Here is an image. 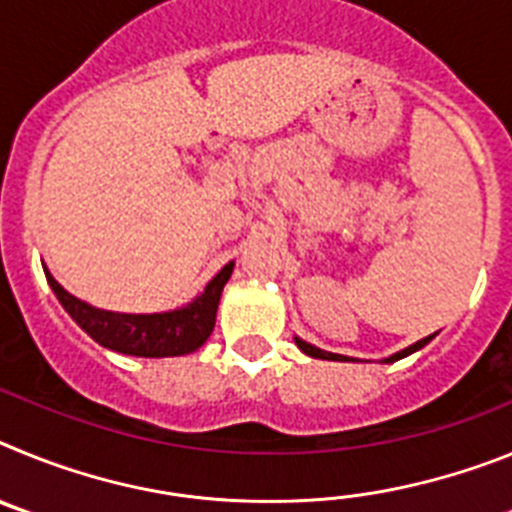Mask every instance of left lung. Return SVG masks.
I'll use <instances>...</instances> for the list:
<instances>
[{"label":"left lung","instance_id":"8db88e82","mask_svg":"<svg viewBox=\"0 0 512 512\" xmlns=\"http://www.w3.org/2000/svg\"><path fill=\"white\" fill-rule=\"evenodd\" d=\"M433 338H436V333H433V336H428V338H420L418 343H413V346H408V348H402V351H397V354L387 356V359H382V361H384V364H392V361H400V359H405V356H410V354H415V351H420V348H423L425 343H431ZM295 343H297V348H300L302 354L312 356V359H325V361H354V359H348V356H341V354H330V351H323V348L312 346V343L302 341V338H297V336H295Z\"/></svg>","mask_w":512,"mask_h":512}]
</instances>
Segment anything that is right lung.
<instances>
[{
	"mask_svg": "<svg viewBox=\"0 0 512 512\" xmlns=\"http://www.w3.org/2000/svg\"><path fill=\"white\" fill-rule=\"evenodd\" d=\"M43 271L63 310L69 312L74 323L84 333H89L99 346L112 348L117 354L164 359V356L192 354L210 338L212 328H215L220 295H223V287L233 274V261L217 271L215 277L207 282V287L202 289V295H197L184 307H176L169 312H138V315L135 312L99 310V307L66 292L53 279L48 266H43Z\"/></svg>",
	"mask_w": 512,
	"mask_h": 512,
	"instance_id": "1",
	"label": "right lung"
}]
</instances>
